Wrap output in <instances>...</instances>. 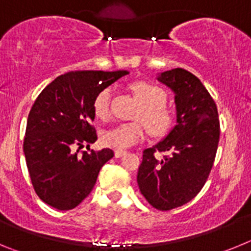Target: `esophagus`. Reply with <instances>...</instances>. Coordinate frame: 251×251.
Segmentation results:
<instances>
[{
  "label": "esophagus",
  "instance_id": "esophagus-1",
  "mask_svg": "<svg viewBox=\"0 0 251 251\" xmlns=\"http://www.w3.org/2000/svg\"><path fill=\"white\" fill-rule=\"evenodd\" d=\"M126 153H127L126 151H115L114 154H115V157H117V158H121V157L124 156Z\"/></svg>",
  "mask_w": 251,
  "mask_h": 251
}]
</instances>
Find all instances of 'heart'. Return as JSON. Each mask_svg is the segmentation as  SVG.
Returning <instances> with one entry per match:
<instances>
[{
    "instance_id": "heart-1",
    "label": "heart",
    "mask_w": 251,
    "mask_h": 251,
    "mask_svg": "<svg viewBox=\"0 0 251 251\" xmlns=\"http://www.w3.org/2000/svg\"><path fill=\"white\" fill-rule=\"evenodd\" d=\"M130 89L142 103L134 114V119L143 122L153 134H163L172 122V113L165 104L167 99L165 90L156 84L143 80L133 83ZM112 94V88H104L95 95L93 109L101 121L109 118ZM145 138L146 128L139 122L118 124L101 134L103 145L117 151L127 150Z\"/></svg>"
}]
</instances>
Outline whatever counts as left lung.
I'll return each instance as SVG.
<instances>
[{"label": "left lung", "mask_w": 251, "mask_h": 251, "mask_svg": "<svg viewBox=\"0 0 251 251\" xmlns=\"http://www.w3.org/2000/svg\"><path fill=\"white\" fill-rule=\"evenodd\" d=\"M175 92L177 119L163 141L143 151L137 182L151 206L168 211L191 201L211 172L220 138L217 108L199 77L185 69L161 73ZM156 151L170 154L157 160Z\"/></svg>", "instance_id": "1"}]
</instances>
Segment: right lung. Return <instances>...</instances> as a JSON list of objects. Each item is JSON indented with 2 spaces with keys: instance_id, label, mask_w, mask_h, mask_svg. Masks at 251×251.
<instances>
[{
  "instance_id": "obj_1",
  "label": "right lung",
  "mask_w": 251,
  "mask_h": 251,
  "mask_svg": "<svg viewBox=\"0 0 251 251\" xmlns=\"http://www.w3.org/2000/svg\"><path fill=\"white\" fill-rule=\"evenodd\" d=\"M126 74L127 70L65 73L35 100L24 152L35 192L51 207L61 211L76 207L92 192L104 163L114 156L110 148L87 152L98 139L93 101L101 89ZM84 145L88 150L79 155Z\"/></svg>"
}]
</instances>
